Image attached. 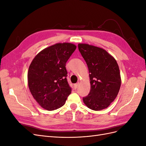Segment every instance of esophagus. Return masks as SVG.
<instances>
[{"instance_id": "1", "label": "esophagus", "mask_w": 146, "mask_h": 146, "mask_svg": "<svg viewBox=\"0 0 146 146\" xmlns=\"http://www.w3.org/2000/svg\"><path fill=\"white\" fill-rule=\"evenodd\" d=\"M78 83H76L74 85V88H75V89H77V88L78 87Z\"/></svg>"}]
</instances>
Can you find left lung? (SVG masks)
Masks as SVG:
<instances>
[{
    "mask_svg": "<svg viewBox=\"0 0 146 146\" xmlns=\"http://www.w3.org/2000/svg\"><path fill=\"white\" fill-rule=\"evenodd\" d=\"M78 47L90 72L91 90L83 102L94 111L107 108L116 99L121 85L117 61L101 47L85 43H79Z\"/></svg>",
    "mask_w": 146,
    "mask_h": 146,
    "instance_id": "obj_1",
    "label": "left lung"
}]
</instances>
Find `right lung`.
I'll list each match as a JSON object with an SVG mask.
<instances>
[{"label":"right lung","mask_w":146,"mask_h":146,"mask_svg":"<svg viewBox=\"0 0 146 146\" xmlns=\"http://www.w3.org/2000/svg\"><path fill=\"white\" fill-rule=\"evenodd\" d=\"M76 47L70 42L56 43L39 52L31 63L27 74L29 88L44 109L53 111L61 107L71 92L65 66Z\"/></svg>","instance_id":"add662e5"}]
</instances>
